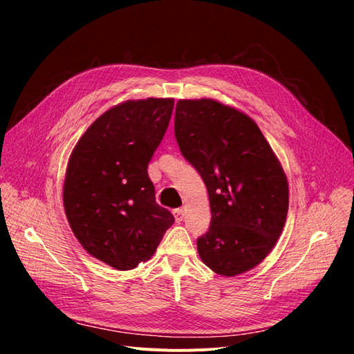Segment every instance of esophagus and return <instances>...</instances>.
<instances>
[{
	"mask_svg": "<svg viewBox=\"0 0 354 354\" xmlns=\"http://www.w3.org/2000/svg\"><path fill=\"white\" fill-rule=\"evenodd\" d=\"M174 216H175V221H176V223H180L182 221H184V218H185L184 210H182V209H176V210H174Z\"/></svg>",
	"mask_w": 354,
	"mask_h": 354,
	"instance_id": "esophagus-1",
	"label": "esophagus"
}]
</instances>
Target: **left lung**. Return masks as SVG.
<instances>
[{
	"instance_id": "obj_1",
	"label": "left lung",
	"mask_w": 354,
	"mask_h": 354,
	"mask_svg": "<svg viewBox=\"0 0 354 354\" xmlns=\"http://www.w3.org/2000/svg\"><path fill=\"white\" fill-rule=\"evenodd\" d=\"M175 136L209 192L200 259L222 277L253 269L277 244L288 213V182L275 153L252 118L212 98L176 102Z\"/></svg>"
}]
</instances>
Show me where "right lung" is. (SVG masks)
Masks as SVG:
<instances>
[{
    "instance_id": "1",
    "label": "right lung",
    "mask_w": 354,
    "mask_h": 354,
    "mask_svg": "<svg viewBox=\"0 0 354 354\" xmlns=\"http://www.w3.org/2000/svg\"><path fill=\"white\" fill-rule=\"evenodd\" d=\"M174 104V98H147L109 109L67 163L63 203L72 231L91 256L118 270L151 259L175 222L156 203L147 172Z\"/></svg>"
}]
</instances>
